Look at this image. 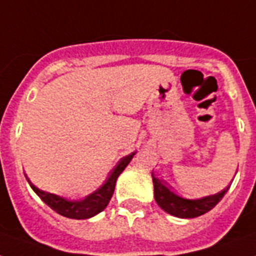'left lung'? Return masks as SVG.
I'll list each match as a JSON object with an SVG mask.
<instances>
[{"label": "left lung", "instance_id": "obj_1", "mask_svg": "<svg viewBox=\"0 0 256 256\" xmlns=\"http://www.w3.org/2000/svg\"><path fill=\"white\" fill-rule=\"evenodd\" d=\"M152 175L154 182V196L158 206L168 214L178 216V218H196L200 215L206 214L211 208L216 206V203L226 194L228 187L215 195H210L202 199H184L171 191L160 179Z\"/></svg>", "mask_w": 256, "mask_h": 256}]
</instances>
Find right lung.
<instances>
[{
  "mask_svg": "<svg viewBox=\"0 0 256 256\" xmlns=\"http://www.w3.org/2000/svg\"><path fill=\"white\" fill-rule=\"evenodd\" d=\"M136 152H132L130 156H124L122 160L118 162L116 168H112L108 174L106 182L102 184V186L98 188L96 191H94L92 194H90L88 196H86L84 200H77V202H72V200H68L65 198H61L58 195L50 194V192H45V191L40 190L37 187L30 183V180L28 178V182L30 183V186L34 190V192L40 196V198L44 200V202L53 208L56 212H58L62 216H66V218L70 219H88L92 218L94 215H96L98 212L104 210V207L108 206L110 199L112 196V192H114V188H116V178L120 176V174L124 170V168L130 164V160H132Z\"/></svg>",
  "mask_w": 256,
  "mask_h": 256,
  "instance_id": "right-lung-1",
  "label": "right lung"
}]
</instances>
